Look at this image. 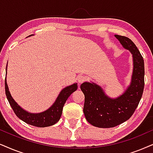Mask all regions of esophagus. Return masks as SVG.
Returning <instances> with one entry per match:
<instances>
[{
  "label": "esophagus",
  "instance_id": "esophagus-1",
  "mask_svg": "<svg viewBox=\"0 0 153 153\" xmlns=\"http://www.w3.org/2000/svg\"><path fill=\"white\" fill-rule=\"evenodd\" d=\"M87 80V77L85 75H79L78 77V82L80 83H82L83 82H85Z\"/></svg>",
  "mask_w": 153,
  "mask_h": 153
}]
</instances>
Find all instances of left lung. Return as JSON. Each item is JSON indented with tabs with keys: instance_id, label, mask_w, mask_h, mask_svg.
Here are the masks:
<instances>
[{
	"instance_id": "left-lung-1",
	"label": "left lung",
	"mask_w": 153,
	"mask_h": 153,
	"mask_svg": "<svg viewBox=\"0 0 153 153\" xmlns=\"http://www.w3.org/2000/svg\"><path fill=\"white\" fill-rule=\"evenodd\" d=\"M121 45L133 55V69L130 85L121 96L113 99L94 82H83L80 89L85 94L83 112L90 124L99 128H112L131 118L138 107L144 89V60L130 39L115 34Z\"/></svg>"
}]
</instances>
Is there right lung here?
<instances>
[{"instance_id": "1", "label": "right lung", "mask_w": 153, "mask_h": 153, "mask_svg": "<svg viewBox=\"0 0 153 153\" xmlns=\"http://www.w3.org/2000/svg\"><path fill=\"white\" fill-rule=\"evenodd\" d=\"M77 88H78L77 83H74V84L63 89L51 107L41 113L34 114L25 111L17 104L10 93L7 84L6 77L5 79V94H6L10 105L11 106L13 110L14 111L15 115L24 122L36 127H47L57 123L62 114L63 107L65 102L69 97V96L77 90Z\"/></svg>"}]
</instances>
